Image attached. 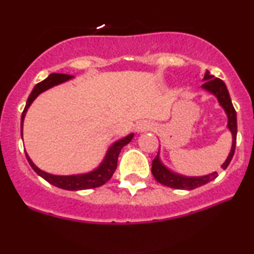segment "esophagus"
Listing matches in <instances>:
<instances>
[{"instance_id":"1","label":"esophagus","mask_w":254,"mask_h":254,"mask_svg":"<svg viewBox=\"0 0 254 254\" xmlns=\"http://www.w3.org/2000/svg\"><path fill=\"white\" fill-rule=\"evenodd\" d=\"M151 127H152V124L150 123V122L142 121V122H139L138 124H137L136 130H137V132H144V131L151 129Z\"/></svg>"}]
</instances>
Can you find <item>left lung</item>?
Segmentation results:
<instances>
[{"label": "left lung", "mask_w": 254, "mask_h": 254, "mask_svg": "<svg viewBox=\"0 0 254 254\" xmlns=\"http://www.w3.org/2000/svg\"><path fill=\"white\" fill-rule=\"evenodd\" d=\"M203 81V85L201 87L216 97L220 106L225 110L226 115H227V127L232 133V148L230 154H228V157L226 158L224 164L221 166L222 169H226L228 164L231 163L235 151V143H237V112H235L233 108L227 87H226L225 82L221 79L214 78L207 71L204 73ZM151 173L155 179H156V181L160 182L161 185L175 189H185V190H191V189L201 187V186L206 185V183L213 181V180L218 177V173L216 172L203 176H185L181 175V174L174 173L169 168L162 163L160 152L152 161Z\"/></svg>", "instance_id": "8db88e82"}]
</instances>
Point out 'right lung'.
I'll return each mask as SVG.
<instances>
[{
	"label": "right lung",
	"mask_w": 254,
	"mask_h": 254,
	"mask_svg": "<svg viewBox=\"0 0 254 254\" xmlns=\"http://www.w3.org/2000/svg\"><path fill=\"white\" fill-rule=\"evenodd\" d=\"M73 77L68 74H60V73H52L48 75L45 80H42L39 84H36L34 88H33L32 93L29 94L28 99H27V104L24 106V110L21 116V137H22V127H23V121L26 117L27 111H28L30 104L35 100V98L39 96L40 93L45 92L48 88L57 86V85L63 84V82L71 80ZM133 138V133L123 137V138L116 140L106 151L105 157L102 163L98 166L96 169H93L92 172H88L85 174H77V175H53V174L46 173L44 170L39 169L38 167L33 163V161L30 160V157L27 155L26 157L28 160L30 167L33 168V170L45 179L46 181L50 182L51 185L56 186L58 188L66 189V190H84V189H91V188H97L103 186L104 183H106L111 179L114 175L116 168H117V161L119 152H121L123 146H125L127 143L131 142V139Z\"/></svg>",
	"instance_id": "add662e5"
}]
</instances>
